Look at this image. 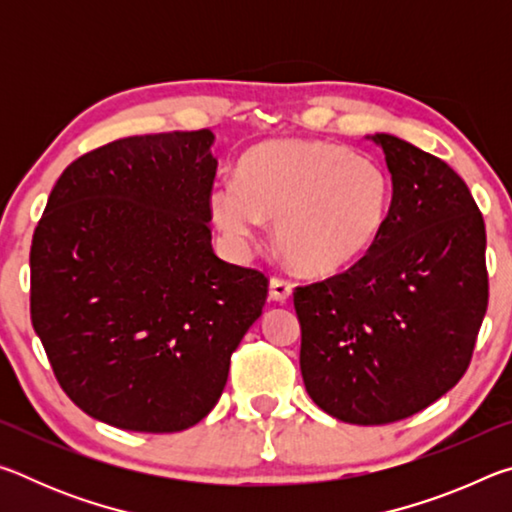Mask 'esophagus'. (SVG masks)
<instances>
[{"label": "esophagus", "instance_id": "1", "mask_svg": "<svg viewBox=\"0 0 512 512\" xmlns=\"http://www.w3.org/2000/svg\"><path fill=\"white\" fill-rule=\"evenodd\" d=\"M291 291H293V284L289 280H284V277H273L271 287H268L271 300L275 302H287L291 298Z\"/></svg>", "mask_w": 512, "mask_h": 512}]
</instances>
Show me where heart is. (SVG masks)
<instances>
[{"label": "heart", "instance_id": "heart-1", "mask_svg": "<svg viewBox=\"0 0 512 512\" xmlns=\"http://www.w3.org/2000/svg\"><path fill=\"white\" fill-rule=\"evenodd\" d=\"M393 183L366 155L327 142H266L241 158L235 180L214 185L212 219L246 244L277 221L282 255L305 275H334L368 255L384 230Z\"/></svg>", "mask_w": 512, "mask_h": 512}]
</instances>
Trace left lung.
Masks as SVG:
<instances>
[{
	"mask_svg": "<svg viewBox=\"0 0 512 512\" xmlns=\"http://www.w3.org/2000/svg\"><path fill=\"white\" fill-rule=\"evenodd\" d=\"M372 142L393 178L377 244L293 291L307 393L350 424L411 418L454 388L488 309L485 223L463 178L395 135Z\"/></svg>",
	"mask_w": 512,
	"mask_h": 512,
	"instance_id": "obj_1",
	"label": "left lung"
}]
</instances>
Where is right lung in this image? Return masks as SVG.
Listing matches in <instances>:
<instances>
[{"mask_svg": "<svg viewBox=\"0 0 512 512\" xmlns=\"http://www.w3.org/2000/svg\"><path fill=\"white\" fill-rule=\"evenodd\" d=\"M212 131L81 155L31 241V323L58 384L112 427L173 433L214 409L268 277L212 250Z\"/></svg>", "mask_w": 512, "mask_h": 512, "instance_id": "1", "label": "right lung"}]
</instances>
